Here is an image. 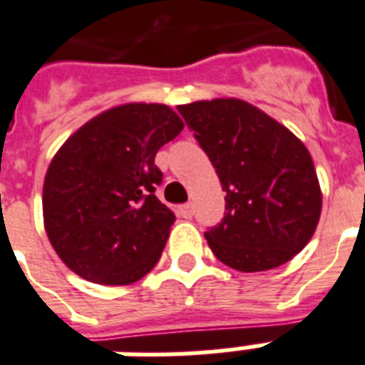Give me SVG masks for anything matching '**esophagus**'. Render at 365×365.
Segmentation results:
<instances>
[{"mask_svg":"<svg viewBox=\"0 0 365 365\" xmlns=\"http://www.w3.org/2000/svg\"><path fill=\"white\" fill-rule=\"evenodd\" d=\"M180 215H182L183 218H191V217H193V205H191V203L182 205V207H180Z\"/></svg>","mask_w":365,"mask_h":365,"instance_id":"1","label":"esophagus"}]
</instances>
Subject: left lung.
Here are the masks:
<instances>
[{
	"label": "left lung",
	"mask_w": 365,
	"mask_h": 365,
	"mask_svg": "<svg viewBox=\"0 0 365 365\" xmlns=\"http://www.w3.org/2000/svg\"><path fill=\"white\" fill-rule=\"evenodd\" d=\"M178 112L226 191L224 218L205 232L218 261L244 272L288 263L321 217L319 180L306 145L245 100H199Z\"/></svg>",
	"instance_id": "left-lung-1"
}]
</instances>
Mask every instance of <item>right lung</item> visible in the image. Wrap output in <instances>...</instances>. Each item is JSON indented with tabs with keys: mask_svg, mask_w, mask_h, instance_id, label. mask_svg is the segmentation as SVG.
Returning a JSON list of instances; mask_svg holds the SVG:
<instances>
[{
	"mask_svg": "<svg viewBox=\"0 0 365 365\" xmlns=\"http://www.w3.org/2000/svg\"><path fill=\"white\" fill-rule=\"evenodd\" d=\"M183 121L166 104H121L86 121L46 172L44 228L59 259L85 280L123 286L158 263L174 212L155 195V156Z\"/></svg>",
	"mask_w": 365,
	"mask_h": 365,
	"instance_id": "obj_1",
	"label": "right lung"
}]
</instances>
